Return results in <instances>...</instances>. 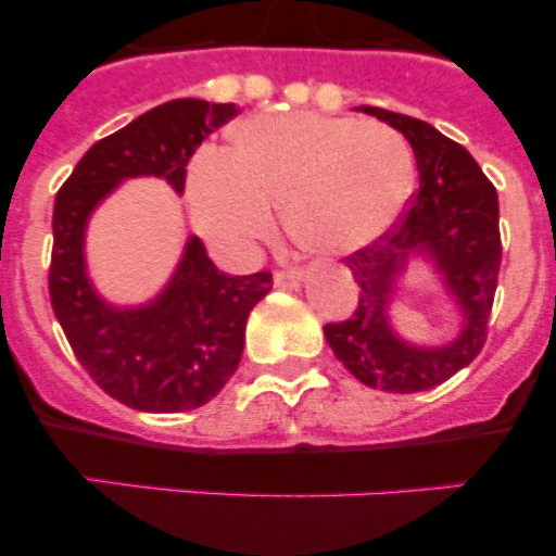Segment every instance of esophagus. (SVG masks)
Listing matches in <instances>:
<instances>
[{"instance_id": "obj_1", "label": "esophagus", "mask_w": 556, "mask_h": 556, "mask_svg": "<svg viewBox=\"0 0 556 556\" xmlns=\"http://www.w3.org/2000/svg\"><path fill=\"white\" fill-rule=\"evenodd\" d=\"M301 282H304V271H301V268L274 271V285H277V288H299Z\"/></svg>"}]
</instances>
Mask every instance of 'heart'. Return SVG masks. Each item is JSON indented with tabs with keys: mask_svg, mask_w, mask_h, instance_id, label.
I'll list each match as a JSON object with an SVG mask.
<instances>
[{
	"mask_svg": "<svg viewBox=\"0 0 556 556\" xmlns=\"http://www.w3.org/2000/svg\"><path fill=\"white\" fill-rule=\"evenodd\" d=\"M414 153L377 121L282 112L239 126L231 150L204 148L188 169L201 237L244 257L277 228V204L299 242L355 252L379 239L412 195Z\"/></svg>",
	"mask_w": 556,
	"mask_h": 556,
	"instance_id": "obj_1",
	"label": "heart"
}]
</instances>
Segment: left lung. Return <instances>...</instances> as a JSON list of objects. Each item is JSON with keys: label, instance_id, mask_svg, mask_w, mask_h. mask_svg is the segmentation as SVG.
<instances>
[{"label": "left lung", "instance_id": "left-lung-1", "mask_svg": "<svg viewBox=\"0 0 556 556\" xmlns=\"http://www.w3.org/2000/svg\"><path fill=\"white\" fill-rule=\"evenodd\" d=\"M361 110L408 139L419 190L390 231L346 257L361 299L352 317L325 325V339L346 371L374 390H430L473 363L486 341L503 257L497 190L473 155L430 123L382 106ZM414 254L434 261L464 317L458 339L444 348L408 345L389 325L394 282Z\"/></svg>", "mask_w": 556, "mask_h": 556}]
</instances>
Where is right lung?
I'll use <instances>...</instances> for the list:
<instances>
[{
	"instance_id": "obj_1",
	"label": "right lung",
	"mask_w": 556,
	"mask_h": 556,
	"mask_svg": "<svg viewBox=\"0 0 556 556\" xmlns=\"http://www.w3.org/2000/svg\"><path fill=\"white\" fill-rule=\"evenodd\" d=\"M233 115L237 104L201 99L153 106L99 139L55 193L48 277L55 319L88 377L137 412H188L226 387L242 361L247 317L271 290V274L217 271L201 239L190 237L159 299L112 306L88 279L86 223L128 177H164L182 193L195 148Z\"/></svg>"
}]
</instances>
